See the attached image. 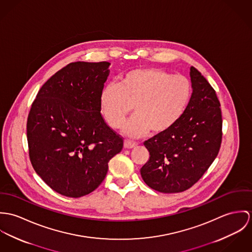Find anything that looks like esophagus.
I'll return each instance as SVG.
<instances>
[{"label": "esophagus", "instance_id": "1", "mask_svg": "<svg viewBox=\"0 0 252 252\" xmlns=\"http://www.w3.org/2000/svg\"><path fill=\"white\" fill-rule=\"evenodd\" d=\"M124 146H125L126 149H132V148L136 147L137 144L135 142H132V141H129V140H125Z\"/></svg>", "mask_w": 252, "mask_h": 252}]
</instances>
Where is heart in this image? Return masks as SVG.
Returning a JSON list of instances; mask_svg holds the SVG:
<instances>
[{
    "mask_svg": "<svg viewBox=\"0 0 252 252\" xmlns=\"http://www.w3.org/2000/svg\"><path fill=\"white\" fill-rule=\"evenodd\" d=\"M192 94L190 80L158 67L124 73L119 85L107 84L100 93V108L107 123L119 128L126 115L135 113L124 126V133L137 138L151 131L160 135L183 118Z\"/></svg>",
    "mask_w": 252,
    "mask_h": 252,
    "instance_id": "obj_1",
    "label": "heart"
}]
</instances>
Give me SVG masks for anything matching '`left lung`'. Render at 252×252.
<instances>
[{"label":"left lung","mask_w":252,"mask_h":252,"mask_svg":"<svg viewBox=\"0 0 252 252\" xmlns=\"http://www.w3.org/2000/svg\"><path fill=\"white\" fill-rule=\"evenodd\" d=\"M192 94L187 111L169 131L144 142L150 159L141 168L144 182L163 193L191 188L217 158L222 138L220 103L213 87L190 67Z\"/></svg>","instance_id":"obj_1"}]
</instances>
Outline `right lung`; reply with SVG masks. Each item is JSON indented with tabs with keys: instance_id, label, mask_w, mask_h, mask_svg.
Instances as JSON below:
<instances>
[{
	"instance_id": "right-lung-1",
	"label": "right lung",
	"mask_w": 252,
	"mask_h": 252,
	"mask_svg": "<svg viewBox=\"0 0 252 252\" xmlns=\"http://www.w3.org/2000/svg\"><path fill=\"white\" fill-rule=\"evenodd\" d=\"M110 63L75 62L50 77L32 104L29 155L43 182L58 193L78 198L104 180L123 138L100 114V93Z\"/></svg>"
}]
</instances>
